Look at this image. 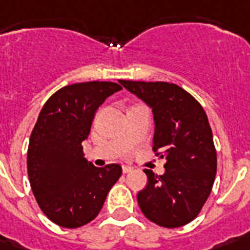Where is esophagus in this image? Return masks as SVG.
<instances>
[{"label":"esophagus","instance_id":"34e87169","mask_svg":"<svg viewBox=\"0 0 250 250\" xmlns=\"http://www.w3.org/2000/svg\"><path fill=\"white\" fill-rule=\"evenodd\" d=\"M131 169H133V168L129 167V166H123V172H124V173H129V172H130Z\"/></svg>","mask_w":250,"mask_h":250}]
</instances>
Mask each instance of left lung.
I'll return each instance as SVG.
<instances>
[{
  "label": "left lung",
  "instance_id": "obj_1",
  "mask_svg": "<svg viewBox=\"0 0 250 250\" xmlns=\"http://www.w3.org/2000/svg\"><path fill=\"white\" fill-rule=\"evenodd\" d=\"M119 82L152 109V150L166 159L163 175L145 169L148 183L137 195L139 208L158 226H185L204 208L215 180L216 151L208 116L177 84Z\"/></svg>",
  "mask_w": 250,
  "mask_h": 250
}]
</instances>
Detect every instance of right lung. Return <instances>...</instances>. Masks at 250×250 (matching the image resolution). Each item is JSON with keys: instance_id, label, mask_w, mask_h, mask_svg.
<instances>
[{"instance_id": "add662e5", "label": "right lung", "mask_w": 250, "mask_h": 250, "mask_svg": "<svg viewBox=\"0 0 250 250\" xmlns=\"http://www.w3.org/2000/svg\"><path fill=\"white\" fill-rule=\"evenodd\" d=\"M120 90L113 82L74 83L52 95L39 115L27 171L42 211L60 227L78 228L95 219L123 173L119 164L92 166L82 147L98 108Z\"/></svg>"}]
</instances>
